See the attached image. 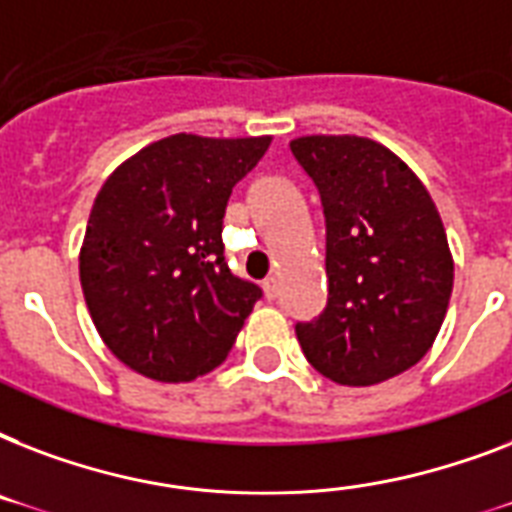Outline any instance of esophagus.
Returning a JSON list of instances; mask_svg holds the SVG:
<instances>
[{
    "instance_id": "34e87169",
    "label": "esophagus",
    "mask_w": 512,
    "mask_h": 512,
    "mask_svg": "<svg viewBox=\"0 0 512 512\" xmlns=\"http://www.w3.org/2000/svg\"><path fill=\"white\" fill-rule=\"evenodd\" d=\"M263 289L268 300H276V295H279V279H276V276H268V279L263 281Z\"/></svg>"
}]
</instances>
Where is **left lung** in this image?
<instances>
[{"label":"left lung","instance_id":"obj_1","mask_svg":"<svg viewBox=\"0 0 512 512\" xmlns=\"http://www.w3.org/2000/svg\"><path fill=\"white\" fill-rule=\"evenodd\" d=\"M324 215L327 305L295 332L316 372L377 385L406 372L436 340L454 265L438 209L396 154L356 135L289 143Z\"/></svg>","mask_w":512,"mask_h":512}]
</instances>
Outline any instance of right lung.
Here are the masks:
<instances>
[{"instance_id":"right-lung-1","label":"right lung","mask_w":512,"mask_h":512,"mask_svg":"<svg viewBox=\"0 0 512 512\" xmlns=\"http://www.w3.org/2000/svg\"><path fill=\"white\" fill-rule=\"evenodd\" d=\"M271 138L172 135L143 148L100 188L79 279L100 337L122 364L188 382L231 353L263 289L228 271L231 191Z\"/></svg>"}]
</instances>
